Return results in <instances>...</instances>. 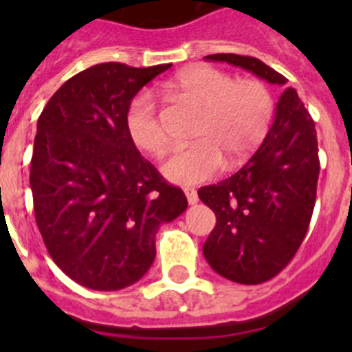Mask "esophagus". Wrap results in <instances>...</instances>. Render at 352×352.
I'll return each instance as SVG.
<instances>
[{"mask_svg": "<svg viewBox=\"0 0 352 352\" xmlns=\"http://www.w3.org/2000/svg\"><path fill=\"white\" fill-rule=\"evenodd\" d=\"M185 195L188 204H197L199 197H197V190L195 188H185Z\"/></svg>", "mask_w": 352, "mask_h": 352, "instance_id": "esophagus-1", "label": "esophagus"}]
</instances>
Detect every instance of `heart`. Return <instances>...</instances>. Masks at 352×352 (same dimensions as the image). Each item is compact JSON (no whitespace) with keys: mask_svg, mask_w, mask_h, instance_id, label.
Listing matches in <instances>:
<instances>
[{"mask_svg":"<svg viewBox=\"0 0 352 352\" xmlns=\"http://www.w3.org/2000/svg\"><path fill=\"white\" fill-rule=\"evenodd\" d=\"M179 100L201 111L194 142L174 151L162 174L174 185L192 186L214 178L227 169L241 166L263 142L273 120V95L257 79H238L213 67H195L182 72L170 82ZM129 139L142 153L160 157L167 148V130L149 91L130 100L125 113Z\"/></svg>","mask_w":352,"mask_h":352,"instance_id":"b5f03b06","label":"heart"}]
</instances>
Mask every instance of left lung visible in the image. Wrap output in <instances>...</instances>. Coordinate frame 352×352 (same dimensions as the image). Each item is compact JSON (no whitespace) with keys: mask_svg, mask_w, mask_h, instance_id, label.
I'll list each match as a JSON object with an SVG mask.
<instances>
[{"mask_svg":"<svg viewBox=\"0 0 352 352\" xmlns=\"http://www.w3.org/2000/svg\"><path fill=\"white\" fill-rule=\"evenodd\" d=\"M284 86L282 74L257 58L210 54ZM316 125L296 89L285 88L275 118L254 157L231 178L199 188V199L213 210L217 226L203 254L223 278L263 284L289 264L309 231L316 204L319 157Z\"/></svg>","mask_w":352,"mask_h":352,"instance_id":"left-lung-1","label":"left lung"}]
</instances>
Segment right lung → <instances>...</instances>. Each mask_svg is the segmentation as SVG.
I'll return each mask as SVG.
<instances>
[{
    "label": "right lung",
    "mask_w": 352,
    "mask_h": 352,
    "mask_svg": "<svg viewBox=\"0 0 352 352\" xmlns=\"http://www.w3.org/2000/svg\"><path fill=\"white\" fill-rule=\"evenodd\" d=\"M170 65L100 63L68 79L36 125L30 185L35 219L52 261L93 291L141 280L155 236L188 206L129 139L130 100Z\"/></svg>",
    "instance_id": "right-lung-1"
}]
</instances>
